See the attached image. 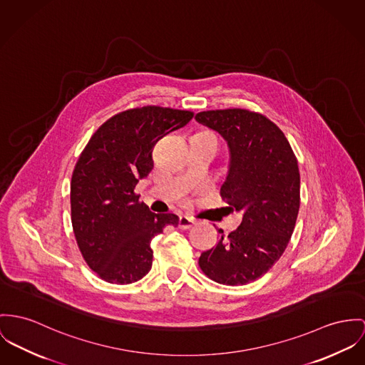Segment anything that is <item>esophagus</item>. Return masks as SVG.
<instances>
[{
    "instance_id": "1",
    "label": "esophagus",
    "mask_w": 365,
    "mask_h": 365,
    "mask_svg": "<svg viewBox=\"0 0 365 365\" xmlns=\"http://www.w3.org/2000/svg\"><path fill=\"white\" fill-rule=\"evenodd\" d=\"M195 225H196V220H193V218H190L187 215H182L179 218V227L180 229H190Z\"/></svg>"
}]
</instances>
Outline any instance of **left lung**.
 Returning a JSON list of instances; mask_svg holds the SVG:
<instances>
[{"label":"left lung","instance_id":"left-lung-1","mask_svg":"<svg viewBox=\"0 0 365 365\" xmlns=\"http://www.w3.org/2000/svg\"><path fill=\"white\" fill-rule=\"evenodd\" d=\"M198 123L217 130L229 147L221 197L243 212L239 227L198 258L212 281L237 286L265 275L281 258L300 208L297 158L281 129L262 113L242 108L202 111Z\"/></svg>","mask_w":365,"mask_h":365}]
</instances>
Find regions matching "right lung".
<instances>
[{"instance_id": "1", "label": "right lung", "mask_w": 365, "mask_h": 365, "mask_svg": "<svg viewBox=\"0 0 365 365\" xmlns=\"http://www.w3.org/2000/svg\"><path fill=\"white\" fill-rule=\"evenodd\" d=\"M195 113L145 106L113 115L86 144L71 180V218L87 265L106 282L128 284L151 269V239L175 214H154L135 187L154 167L153 148Z\"/></svg>"}]
</instances>
